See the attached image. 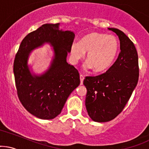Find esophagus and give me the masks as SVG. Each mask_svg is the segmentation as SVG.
<instances>
[{"label":"esophagus","mask_w":149,"mask_h":149,"mask_svg":"<svg viewBox=\"0 0 149 149\" xmlns=\"http://www.w3.org/2000/svg\"><path fill=\"white\" fill-rule=\"evenodd\" d=\"M80 80H81V85H83V80H84V76H83V75H80Z\"/></svg>","instance_id":"34e87169"}]
</instances>
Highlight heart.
<instances>
[{
    "label": "heart",
    "mask_w": 149,
    "mask_h": 149,
    "mask_svg": "<svg viewBox=\"0 0 149 149\" xmlns=\"http://www.w3.org/2000/svg\"><path fill=\"white\" fill-rule=\"evenodd\" d=\"M118 51L119 42L114 36L91 32L81 37L78 44H73L70 52L74 61L81 59L87 53V68L102 72L112 64Z\"/></svg>",
    "instance_id": "b5f03b06"
}]
</instances>
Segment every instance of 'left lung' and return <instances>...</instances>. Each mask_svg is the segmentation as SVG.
<instances>
[{
    "label": "left lung",
    "instance_id": "8db88e82",
    "mask_svg": "<svg viewBox=\"0 0 149 149\" xmlns=\"http://www.w3.org/2000/svg\"><path fill=\"white\" fill-rule=\"evenodd\" d=\"M120 42L118 58L104 73L87 76L83 84L87 89L86 107L94 122L113 120L123 110L139 80L138 54L133 42L123 32L108 28Z\"/></svg>",
    "mask_w": 149,
    "mask_h": 149
}]
</instances>
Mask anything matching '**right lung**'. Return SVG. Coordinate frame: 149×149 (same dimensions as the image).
Instances as JSON below:
<instances>
[{
    "mask_svg": "<svg viewBox=\"0 0 149 149\" xmlns=\"http://www.w3.org/2000/svg\"><path fill=\"white\" fill-rule=\"evenodd\" d=\"M59 24H45L29 33L21 42L14 61L19 101L29 113L42 120H52L61 113L68 96L80 84L78 70L66 61L75 34L59 29ZM45 43L53 47V59L45 73L32 74L27 64L29 54Z\"/></svg>",
    "mask_w": 149,
    "mask_h": 149,
    "instance_id": "add662e5",
    "label": "right lung"
}]
</instances>
